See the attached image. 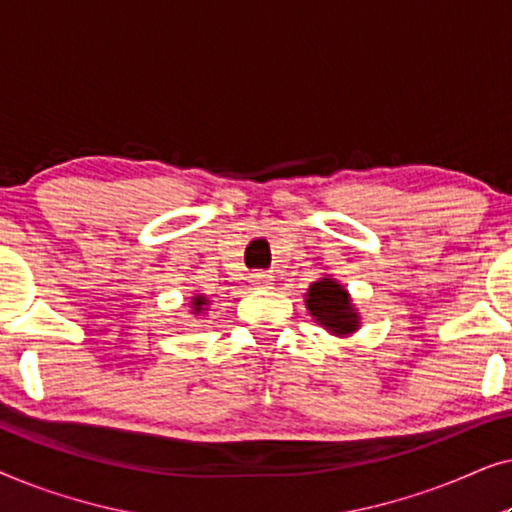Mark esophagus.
<instances>
[{
    "label": "esophagus",
    "instance_id": "esophagus-1",
    "mask_svg": "<svg viewBox=\"0 0 512 512\" xmlns=\"http://www.w3.org/2000/svg\"><path fill=\"white\" fill-rule=\"evenodd\" d=\"M249 282H251V286H254V289H272V282H275V279H272L270 272L258 270V272H254V275H251Z\"/></svg>",
    "mask_w": 512,
    "mask_h": 512
}]
</instances>
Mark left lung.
Here are the masks:
<instances>
[{
	"mask_svg": "<svg viewBox=\"0 0 512 512\" xmlns=\"http://www.w3.org/2000/svg\"><path fill=\"white\" fill-rule=\"evenodd\" d=\"M305 305L317 324L333 335H349L359 328L361 319L354 310L352 298L345 291V286L335 282L333 277H321L319 282H312L307 289Z\"/></svg>",
	"mask_w": 512,
	"mask_h": 512,
	"instance_id": "1",
	"label": "left lung"
}]
</instances>
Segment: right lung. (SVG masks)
Masks as SVG:
<instances>
[{
    "label": "right lung",
    "mask_w": 512,
    "mask_h": 512,
    "mask_svg": "<svg viewBox=\"0 0 512 512\" xmlns=\"http://www.w3.org/2000/svg\"><path fill=\"white\" fill-rule=\"evenodd\" d=\"M207 303L209 300L205 296H200V293H195V296L191 298V305H193V314H198L202 310H207Z\"/></svg>",
    "instance_id": "1"
}]
</instances>
